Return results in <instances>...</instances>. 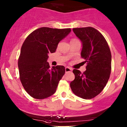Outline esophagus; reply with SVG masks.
<instances>
[{
    "mask_svg": "<svg viewBox=\"0 0 127 127\" xmlns=\"http://www.w3.org/2000/svg\"><path fill=\"white\" fill-rule=\"evenodd\" d=\"M65 71H66V72H71V71H72V69H70V67H66V68H65Z\"/></svg>",
    "mask_w": 127,
    "mask_h": 127,
    "instance_id": "34e87169",
    "label": "esophagus"
}]
</instances>
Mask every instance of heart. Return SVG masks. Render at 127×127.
<instances>
[{"mask_svg":"<svg viewBox=\"0 0 127 127\" xmlns=\"http://www.w3.org/2000/svg\"><path fill=\"white\" fill-rule=\"evenodd\" d=\"M73 40H75V39H73Z\"/></svg>","mask_w":127,"mask_h":127,"instance_id":"obj_1","label":"heart"}]
</instances>
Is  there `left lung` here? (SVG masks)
I'll use <instances>...</instances> for the list:
<instances>
[{
  "label": "left lung",
  "mask_w": 127,
  "mask_h": 127,
  "mask_svg": "<svg viewBox=\"0 0 127 127\" xmlns=\"http://www.w3.org/2000/svg\"><path fill=\"white\" fill-rule=\"evenodd\" d=\"M82 42L81 57L87 62L83 73L73 69L75 79L70 86L75 95L89 99L99 94L106 86L111 69V54L104 36L92 27L73 28Z\"/></svg>",
  "instance_id": "obj_1"
}]
</instances>
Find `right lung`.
<instances>
[{"mask_svg": "<svg viewBox=\"0 0 127 127\" xmlns=\"http://www.w3.org/2000/svg\"><path fill=\"white\" fill-rule=\"evenodd\" d=\"M71 32L70 28L42 27L35 30L25 39L18 61L20 79L29 95L43 99L56 91L65 73L63 66L50 68L48 54L56 51L58 44Z\"/></svg>", "mask_w": 127, "mask_h": 127, "instance_id": "right-lung-1", "label": "right lung"}]
</instances>
